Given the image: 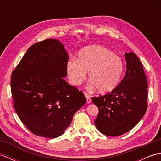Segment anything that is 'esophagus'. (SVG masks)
I'll list each match as a JSON object with an SVG mask.
<instances>
[{"mask_svg":"<svg viewBox=\"0 0 161 161\" xmlns=\"http://www.w3.org/2000/svg\"><path fill=\"white\" fill-rule=\"evenodd\" d=\"M85 97H86V99L87 104H91V99L89 97V95H88L86 94V95H85Z\"/></svg>","mask_w":161,"mask_h":161,"instance_id":"1","label":"esophagus"}]
</instances>
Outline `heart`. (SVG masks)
Instances as JSON below:
<instances>
[{"label":"heart","instance_id":"obj_1","mask_svg":"<svg viewBox=\"0 0 161 161\" xmlns=\"http://www.w3.org/2000/svg\"><path fill=\"white\" fill-rule=\"evenodd\" d=\"M88 72L90 88H97L100 93H107L118 86L121 80L124 63L120 57L104 46L95 45L84 47L78 59L72 58L66 64V73L74 86L81 84Z\"/></svg>","mask_w":161,"mask_h":161}]
</instances>
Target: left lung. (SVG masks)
Instances as JSON below:
<instances>
[{"instance_id": "8db88e82", "label": "left lung", "mask_w": 161, "mask_h": 161, "mask_svg": "<svg viewBox=\"0 0 161 161\" xmlns=\"http://www.w3.org/2000/svg\"><path fill=\"white\" fill-rule=\"evenodd\" d=\"M125 56L126 72L121 82L110 93L92 97L99 109L95 126L108 136H121L130 131L147 108L148 84L142 64L133 52Z\"/></svg>"}]
</instances>
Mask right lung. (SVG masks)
<instances>
[{
  "label": "right lung",
  "mask_w": 161,
  "mask_h": 161,
  "mask_svg": "<svg viewBox=\"0 0 161 161\" xmlns=\"http://www.w3.org/2000/svg\"><path fill=\"white\" fill-rule=\"evenodd\" d=\"M68 61L67 51L59 40L46 39L29 47L12 72L14 107L36 136H61L86 103L82 92L64 80Z\"/></svg>",
  "instance_id": "1"
}]
</instances>
